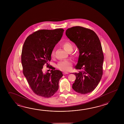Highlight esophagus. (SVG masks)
<instances>
[{
	"label": "esophagus",
	"mask_w": 124,
	"mask_h": 124,
	"mask_svg": "<svg viewBox=\"0 0 124 124\" xmlns=\"http://www.w3.org/2000/svg\"><path fill=\"white\" fill-rule=\"evenodd\" d=\"M68 72H66V71H64V72H63V74L64 75H65V74H68Z\"/></svg>",
	"instance_id": "34e87169"
}]
</instances>
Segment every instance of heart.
I'll return each mask as SVG.
<instances>
[{"mask_svg":"<svg viewBox=\"0 0 124 124\" xmlns=\"http://www.w3.org/2000/svg\"><path fill=\"white\" fill-rule=\"evenodd\" d=\"M62 46L68 53L71 52L73 50V45L71 42L69 41H66L63 42L62 44ZM54 55V51L53 50L51 52V56L53 57ZM72 66V63L71 61L66 60L61 61L58 62L57 65V67L62 71H69L70 70Z\"/></svg>","mask_w":124,"mask_h":124,"instance_id":"1","label":"heart"}]
</instances>
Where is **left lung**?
<instances>
[{
  "label": "left lung",
  "instance_id": "1",
  "mask_svg": "<svg viewBox=\"0 0 124 124\" xmlns=\"http://www.w3.org/2000/svg\"><path fill=\"white\" fill-rule=\"evenodd\" d=\"M66 34L79 50L75 68L82 70L73 74L76 80L72 88L80 94L91 92L98 86L103 74L104 55L100 41L93 31L82 26L68 28Z\"/></svg>",
  "mask_w": 124,
  "mask_h": 124
}]
</instances>
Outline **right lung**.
Here are the masks:
<instances>
[{
  "instance_id": "right-lung-1",
  "label": "right lung",
  "mask_w": 124,
  "mask_h": 124,
  "mask_svg": "<svg viewBox=\"0 0 124 124\" xmlns=\"http://www.w3.org/2000/svg\"><path fill=\"white\" fill-rule=\"evenodd\" d=\"M63 29L41 30L26 38L21 54L23 73L33 91L37 95L49 98L58 90L59 79L63 76L58 70L43 73L44 64L49 66L51 54L56 44L62 36Z\"/></svg>"
}]
</instances>
